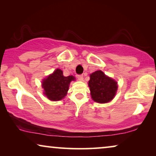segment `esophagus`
<instances>
[{
    "mask_svg": "<svg viewBox=\"0 0 156 156\" xmlns=\"http://www.w3.org/2000/svg\"><path fill=\"white\" fill-rule=\"evenodd\" d=\"M77 79H78V80L82 81L83 80V75H82V74H80V75H77Z\"/></svg>",
    "mask_w": 156,
    "mask_h": 156,
    "instance_id": "1",
    "label": "esophagus"
}]
</instances>
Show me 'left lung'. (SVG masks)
I'll use <instances>...</instances> for the list:
<instances>
[{
	"label": "left lung",
	"instance_id": "left-lung-1",
	"mask_svg": "<svg viewBox=\"0 0 156 156\" xmlns=\"http://www.w3.org/2000/svg\"><path fill=\"white\" fill-rule=\"evenodd\" d=\"M89 87L92 99L102 104L107 103L114 99L118 87L116 81L108 77L100 70L90 74Z\"/></svg>",
	"mask_w": 156,
	"mask_h": 156
}]
</instances>
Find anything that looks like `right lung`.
<instances>
[{
	"label": "right lung",
	"mask_w": 156,
	"mask_h": 156,
	"mask_svg": "<svg viewBox=\"0 0 156 156\" xmlns=\"http://www.w3.org/2000/svg\"><path fill=\"white\" fill-rule=\"evenodd\" d=\"M74 79L73 76H65L61 69H56L42 82L44 94L52 101L62 99L67 94L70 82Z\"/></svg>",
	"instance_id": "add662e5"
}]
</instances>
